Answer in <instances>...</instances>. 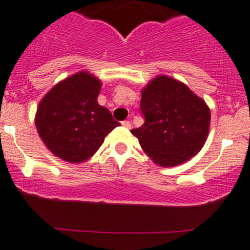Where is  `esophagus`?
Returning <instances> with one entry per match:
<instances>
[{"mask_svg": "<svg viewBox=\"0 0 250 250\" xmlns=\"http://www.w3.org/2000/svg\"><path fill=\"white\" fill-rule=\"evenodd\" d=\"M122 125H123V127H125V128H128V129H130V127H132V123H130L129 121H123Z\"/></svg>", "mask_w": 250, "mask_h": 250, "instance_id": "obj_1", "label": "esophagus"}]
</instances>
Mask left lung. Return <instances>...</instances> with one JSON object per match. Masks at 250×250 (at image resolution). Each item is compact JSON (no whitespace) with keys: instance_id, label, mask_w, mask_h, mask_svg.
I'll return each instance as SVG.
<instances>
[{"instance_id":"1","label":"left lung","mask_w":250,"mask_h":250,"mask_svg":"<svg viewBox=\"0 0 250 250\" xmlns=\"http://www.w3.org/2000/svg\"><path fill=\"white\" fill-rule=\"evenodd\" d=\"M145 123L130 132L156 164L176 167L198 154L206 143L211 112L204 99L181 81L159 75L141 92Z\"/></svg>"}]
</instances>
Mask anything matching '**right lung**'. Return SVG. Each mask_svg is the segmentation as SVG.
<instances>
[{
    "instance_id": "add662e5",
    "label": "right lung",
    "mask_w": 250,
    "mask_h": 250,
    "mask_svg": "<svg viewBox=\"0 0 250 250\" xmlns=\"http://www.w3.org/2000/svg\"><path fill=\"white\" fill-rule=\"evenodd\" d=\"M102 83L86 70L55 85L37 107L36 128L56 157L69 163L90 159L105 136L120 125L97 102Z\"/></svg>"
}]
</instances>
